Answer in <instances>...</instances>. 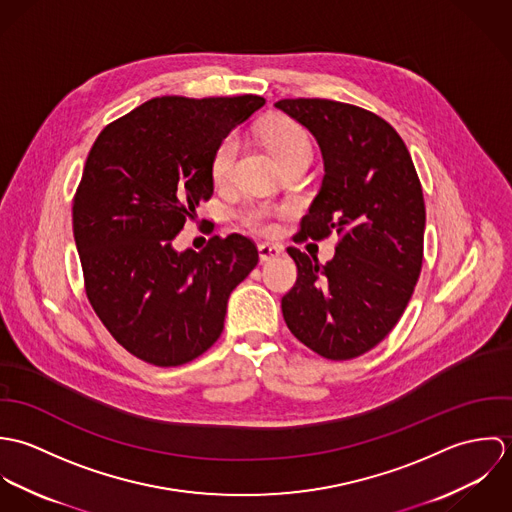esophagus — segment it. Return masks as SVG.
Listing matches in <instances>:
<instances>
[{
  "instance_id": "esophagus-1",
  "label": "esophagus",
  "mask_w": 512,
  "mask_h": 512,
  "mask_svg": "<svg viewBox=\"0 0 512 512\" xmlns=\"http://www.w3.org/2000/svg\"><path fill=\"white\" fill-rule=\"evenodd\" d=\"M258 252H260V260L262 262H270V260H276L278 256H282L284 250L278 244H260Z\"/></svg>"
}]
</instances>
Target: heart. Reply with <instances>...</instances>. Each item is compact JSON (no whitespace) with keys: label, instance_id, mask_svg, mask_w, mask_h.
<instances>
[{"label":"heart","instance_id":"b5f03b06","mask_svg":"<svg viewBox=\"0 0 512 512\" xmlns=\"http://www.w3.org/2000/svg\"><path fill=\"white\" fill-rule=\"evenodd\" d=\"M260 134H262L264 144L272 151V155L280 161V165L290 159H297V157L311 159L313 149H311V140H309L307 132L290 118L268 120L262 126ZM238 146H240L238 138L234 134H228L226 138L220 140L219 146L215 149V153L211 157V175L217 185L228 183V179L232 177ZM280 215H282V209H278L274 205L258 203V205H246L238 213V219L254 232L272 234L276 230V219Z\"/></svg>","mask_w":512,"mask_h":512}]
</instances>
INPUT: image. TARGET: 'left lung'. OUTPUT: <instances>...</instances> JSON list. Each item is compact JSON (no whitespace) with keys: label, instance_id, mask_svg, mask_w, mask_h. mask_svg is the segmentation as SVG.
<instances>
[{"label":"left lung","instance_id":"left-lung-1","mask_svg":"<svg viewBox=\"0 0 512 512\" xmlns=\"http://www.w3.org/2000/svg\"><path fill=\"white\" fill-rule=\"evenodd\" d=\"M276 108L315 136L325 161L293 242L339 236L325 266L288 248L297 280L282 313L313 353L349 361L394 329L414 293L424 260L422 183L398 132L365 108L325 98H286Z\"/></svg>","mask_w":512,"mask_h":512}]
</instances>
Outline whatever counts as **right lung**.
I'll use <instances>...</instances> for the list:
<instances>
[{
  "label": "right lung",
  "instance_id": "1",
  "mask_svg": "<svg viewBox=\"0 0 512 512\" xmlns=\"http://www.w3.org/2000/svg\"><path fill=\"white\" fill-rule=\"evenodd\" d=\"M266 100L256 94L151 98L110 122L90 147L73 201L84 292L134 357L179 366L213 347L230 292L256 268L242 234L201 252L171 242L213 197L211 157Z\"/></svg>",
  "mask_w": 512,
  "mask_h": 512
}]
</instances>
